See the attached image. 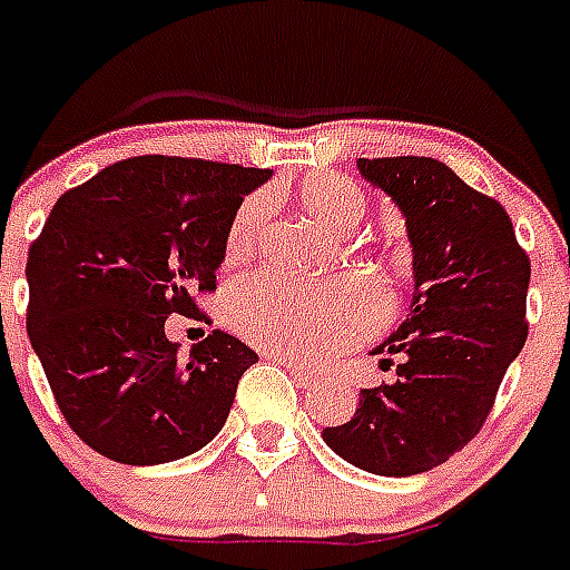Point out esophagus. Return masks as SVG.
<instances>
[{"mask_svg": "<svg viewBox=\"0 0 570 570\" xmlns=\"http://www.w3.org/2000/svg\"><path fill=\"white\" fill-rule=\"evenodd\" d=\"M267 358H276V362H279L282 367H288V371L294 373L297 380L306 382V385H308V382L317 380V376H314V371H306V367H303V364H299V362H294V358H288V356H267Z\"/></svg>", "mask_w": 570, "mask_h": 570, "instance_id": "34e87169", "label": "esophagus"}]
</instances>
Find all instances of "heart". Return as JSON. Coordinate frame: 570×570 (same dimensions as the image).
Segmentation results:
<instances>
[{"label":"heart","mask_w":570,"mask_h":570,"mask_svg":"<svg viewBox=\"0 0 570 570\" xmlns=\"http://www.w3.org/2000/svg\"><path fill=\"white\" fill-rule=\"evenodd\" d=\"M299 203L326 229L350 232L362 217V190L344 176L321 173L303 181ZM264 220V197L247 199L226 232L229 258H244L258 238ZM380 317V297L362 276L299 288L291 282L244 279L232 299V321L244 338L258 347L294 358H323L358 338Z\"/></svg>","instance_id":"b5f03b06"}]
</instances>
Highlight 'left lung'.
Here are the masks:
<instances>
[{
	"mask_svg": "<svg viewBox=\"0 0 570 570\" xmlns=\"http://www.w3.org/2000/svg\"><path fill=\"white\" fill-rule=\"evenodd\" d=\"M364 181L406 220L414 291L406 321L371 350L397 356V380L362 389L347 423L323 441L376 476L444 465L489 417L527 341L530 258L498 199L435 158H358Z\"/></svg>",
	"mask_w": 570,
	"mask_h": 570,
	"instance_id": "8db88e82",
	"label": "left lung"
}]
</instances>
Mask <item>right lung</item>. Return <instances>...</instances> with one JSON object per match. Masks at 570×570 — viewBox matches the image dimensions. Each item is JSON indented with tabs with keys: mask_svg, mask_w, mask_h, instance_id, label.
I'll use <instances>...</instances> for the list:
<instances>
[{
	"mask_svg": "<svg viewBox=\"0 0 570 570\" xmlns=\"http://www.w3.org/2000/svg\"><path fill=\"white\" fill-rule=\"evenodd\" d=\"M271 170L144 156L61 194L26 262V330L63 421L120 465H164L223 430L258 362L214 330L181 362L167 314L214 291L226 232Z\"/></svg>",
	"mask_w": 570,
	"mask_h": 570,
	"instance_id": "1",
	"label": "right lung"
}]
</instances>
